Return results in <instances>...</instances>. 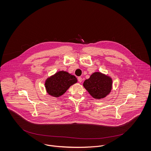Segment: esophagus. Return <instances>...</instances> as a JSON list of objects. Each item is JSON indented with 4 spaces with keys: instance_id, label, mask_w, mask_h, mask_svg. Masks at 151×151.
I'll list each match as a JSON object with an SVG mask.
<instances>
[{
    "instance_id": "esophagus-1",
    "label": "esophagus",
    "mask_w": 151,
    "mask_h": 151,
    "mask_svg": "<svg viewBox=\"0 0 151 151\" xmlns=\"http://www.w3.org/2000/svg\"><path fill=\"white\" fill-rule=\"evenodd\" d=\"M78 81H79V83H81V82H82L83 79H82V78H81V77H79V78H78Z\"/></svg>"
}]
</instances>
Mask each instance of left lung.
Instances as JSON below:
<instances>
[{
    "label": "left lung",
    "instance_id": "obj_1",
    "mask_svg": "<svg viewBox=\"0 0 151 151\" xmlns=\"http://www.w3.org/2000/svg\"><path fill=\"white\" fill-rule=\"evenodd\" d=\"M112 84L113 81L110 76L96 72L84 81L83 86L93 98L100 99L111 92Z\"/></svg>",
    "mask_w": 151,
    "mask_h": 151
}]
</instances>
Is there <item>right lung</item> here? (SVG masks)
I'll return each mask as SVG.
<instances>
[{"label": "right lung", "mask_w": 151, "mask_h": 151, "mask_svg": "<svg viewBox=\"0 0 151 151\" xmlns=\"http://www.w3.org/2000/svg\"><path fill=\"white\" fill-rule=\"evenodd\" d=\"M74 75L64 70L58 71L48 78L45 83L47 93L50 95L58 98L67 91L70 86L77 83Z\"/></svg>", "instance_id": "obj_1"}]
</instances>
